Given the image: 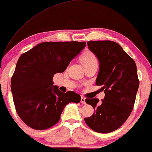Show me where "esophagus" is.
<instances>
[{"instance_id":"1","label":"esophagus","mask_w":152,"mask_h":152,"mask_svg":"<svg viewBox=\"0 0 152 152\" xmlns=\"http://www.w3.org/2000/svg\"><path fill=\"white\" fill-rule=\"evenodd\" d=\"M85 99H86V98H85L83 96L81 97V102L82 104H86V101H85Z\"/></svg>"}]
</instances>
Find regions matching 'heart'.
Segmentation results:
<instances>
[{"label": "heart", "mask_w": 152, "mask_h": 152, "mask_svg": "<svg viewBox=\"0 0 152 152\" xmlns=\"http://www.w3.org/2000/svg\"><path fill=\"white\" fill-rule=\"evenodd\" d=\"M82 62L83 65L86 66L92 64H97V59L94 54L90 51L84 53L82 57Z\"/></svg>", "instance_id": "1"}]
</instances>
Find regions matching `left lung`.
Listing matches in <instances>:
<instances>
[{"label": "left lung", "instance_id": "left-lung-1", "mask_svg": "<svg viewBox=\"0 0 152 152\" xmlns=\"http://www.w3.org/2000/svg\"><path fill=\"white\" fill-rule=\"evenodd\" d=\"M87 45L99 61L96 84L105 96L101 102L97 98L85 99L94 113L84 120L91 129L107 134L120 128L132 113L139 86L136 65L114 41H89Z\"/></svg>", "mask_w": 152, "mask_h": 152}]
</instances>
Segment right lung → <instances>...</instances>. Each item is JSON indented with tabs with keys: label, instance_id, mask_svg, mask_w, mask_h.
Instances as JSON below:
<instances>
[{
	"label": "right lung",
	"instance_id": "add662e5",
	"mask_svg": "<svg viewBox=\"0 0 152 152\" xmlns=\"http://www.w3.org/2000/svg\"><path fill=\"white\" fill-rule=\"evenodd\" d=\"M85 46V41H49L20 55L11 89L16 113L28 126L36 130L50 128L59 122L66 104L80 102V95L61 92L53 86V78L63 72Z\"/></svg>",
	"mask_w": 152,
	"mask_h": 152
}]
</instances>
